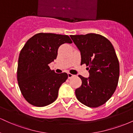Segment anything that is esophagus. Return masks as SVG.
Masks as SVG:
<instances>
[{"label": "esophagus", "mask_w": 133, "mask_h": 133, "mask_svg": "<svg viewBox=\"0 0 133 133\" xmlns=\"http://www.w3.org/2000/svg\"><path fill=\"white\" fill-rule=\"evenodd\" d=\"M74 75H73V74H71V73H68V78L69 79L71 78V77H74Z\"/></svg>", "instance_id": "1"}]
</instances>
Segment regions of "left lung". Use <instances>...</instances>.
<instances>
[{"label": "left lung", "mask_w": 133, "mask_h": 133, "mask_svg": "<svg viewBox=\"0 0 133 133\" xmlns=\"http://www.w3.org/2000/svg\"><path fill=\"white\" fill-rule=\"evenodd\" d=\"M70 37L81 52V64H86L89 72L88 78L79 75L82 85L76 89V97L90 108L101 106L111 98L118 84L119 63L113 45L96 34Z\"/></svg>", "instance_id": "8db88e82"}]
</instances>
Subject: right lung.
Wrapping results in <instances>:
<instances>
[{
    "mask_svg": "<svg viewBox=\"0 0 133 133\" xmlns=\"http://www.w3.org/2000/svg\"><path fill=\"white\" fill-rule=\"evenodd\" d=\"M72 42L67 35L39 33L23 47L18 60L17 81L22 96L30 104L44 107L57 98L59 88L68 75L56 73L49 64L56 59L61 45Z\"/></svg>",
    "mask_w": 133,
    "mask_h": 133,
    "instance_id": "1",
    "label": "right lung"
}]
</instances>
